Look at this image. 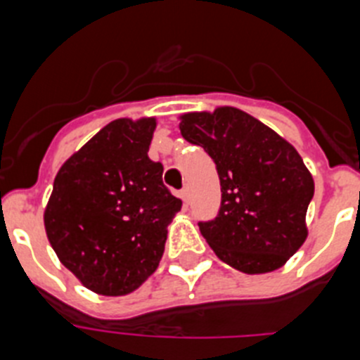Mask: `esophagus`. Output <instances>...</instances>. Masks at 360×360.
I'll return each instance as SVG.
<instances>
[{
    "label": "esophagus",
    "mask_w": 360,
    "mask_h": 360,
    "mask_svg": "<svg viewBox=\"0 0 360 360\" xmlns=\"http://www.w3.org/2000/svg\"><path fill=\"white\" fill-rule=\"evenodd\" d=\"M180 198L184 200V203H189V200H191V187L189 186H184V189L180 191Z\"/></svg>",
    "instance_id": "esophagus-1"
}]
</instances>
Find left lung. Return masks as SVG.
<instances>
[{"label": "left lung", "mask_w": 360, "mask_h": 360, "mask_svg": "<svg viewBox=\"0 0 360 360\" xmlns=\"http://www.w3.org/2000/svg\"><path fill=\"white\" fill-rule=\"evenodd\" d=\"M180 131L218 171V214L198 221L216 256L245 274L279 269L307 240L314 198V180L294 146L236 108L187 113Z\"/></svg>", "instance_id": "left-lung-1"}]
</instances>
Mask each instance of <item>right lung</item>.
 I'll return each mask as SVG.
<instances>
[{"label":"right lung","mask_w":360,"mask_h":360,"mask_svg":"<svg viewBox=\"0 0 360 360\" xmlns=\"http://www.w3.org/2000/svg\"><path fill=\"white\" fill-rule=\"evenodd\" d=\"M155 119L113 120L63 164L44 227L63 265L86 288L124 295L157 270L182 202L148 157Z\"/></svg>","instance_id":"add662e5"}]
</instances>
